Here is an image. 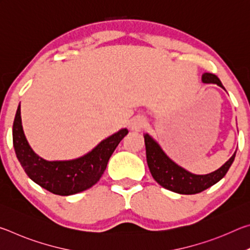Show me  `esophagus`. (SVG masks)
<instances>
[{
	"label": "esophagus",
	"mask_w": 250,
	"mask_h": 250,
	"mask_svg": "<svg viewBox=\"0 0 250 250\" xmlns=\"http://www.w3.org/2000/svg\"><path fill=\"white\" fill-rule=\"evenodd\" d=\"M146 125V118L138 116V117H134L133 119H131L129 126L132 131H140L141 129L145 128Z\"/></svg>",
	"instance_id": "1"
}]
</instances>
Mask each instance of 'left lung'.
<instances>
[{
	"label": "left lung",
	"mask_w": 250,
	"mask_h": 250,
	"mask_svg": "<svg viewBox=\"0 0 250 250\" xmlns=\"http://www.w3.org/2000/svg\"><path fill=\"white\" fill-rule=\"evenodd\" d=\"M202 82L204 83H216L217 86L224 88L221 80L214 74H203ZM143 135H145L147 167L150 168L153 179L162 188L179 194L189 195V194L205 191L206 188L216 184L226 175L227 171L229 170L235 160L236 152L216 171L203 175L193 174L168 158L159 143L149 133H145Z\"/></svg>",
	"instance_id": "left-lung-1"
}]
</instances>
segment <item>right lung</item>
<instances>
[{
  "instance_id": "add662e5",
  "label": "right lung",
  "mask_w": 250,
  "mask_h": 250,
  "mask_svg": "<svg viewBox=\"0 0 250 250\" xmlns=\"http://www.w3.org/2000/svg\"><path fill=\"white\" fill-rule=\"evenodd\" d=\"M128 132L125 128L119 130L80 158L47 161L37 155L28 145L19 104L13 122V146L21 166L29 179L53 194L68 196L86 191L100 180L110 156Z\"/></svg>"
}]
</instances>
